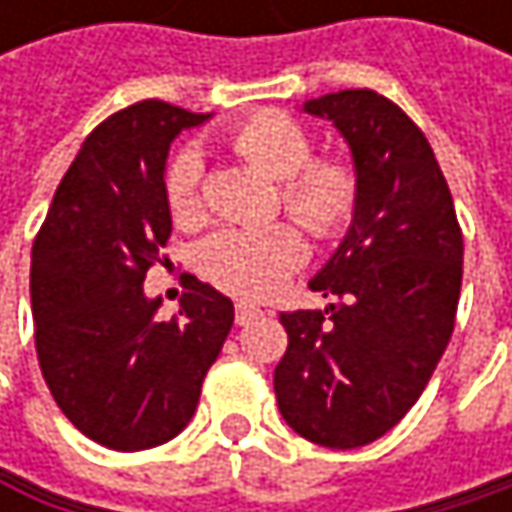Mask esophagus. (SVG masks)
Instances as JSON below:
<instances>
[{
    "label": "esophagus",
    "instance_id": "1",
    "mask_svg": "<svg viewBox=\"0 0 512 512\" xmlns=\"http://www.w3.org/2000/svg\"><path fill=\"white\" fill-rule=\"evenodd\" d=\"M255 317H260V308L257 305H252V302H237V323L240 326L252 323Z\"/></svg>",
    "mask_w": 512,
    "mask_h": 512
}]
</instances>
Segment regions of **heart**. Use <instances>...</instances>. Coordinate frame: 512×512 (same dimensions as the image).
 Here are the masks:
<instances>
[{"instance_id": "b5f03b06", "label": "heart", "mask_w": 512, "mask_h": 512, "mask_svg": "<svg viewBox=\"0 0 512 512\" xmlns=\"http://www.w3.org/2000/svg\"><path fill=\"white\" fill-rule=\"evenodd\" d=\"M231 148L272 180H281L287 213L317 240L338 237L356 213V174L341 159H311L314 142L308 130L281 112H260L231 133ZM201 159L180 151L165 171V198L177 225L201 219ZM305 260V243L296 228H228L213 234L201 252L198 269L216 287L260 299L275 293L287 275Z\"/></svg>"}]
</instances>
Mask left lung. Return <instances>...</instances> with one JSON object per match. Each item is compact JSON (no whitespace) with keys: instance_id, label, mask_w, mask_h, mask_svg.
<instances>
[{"instance_id":"1","label":"left lung","mask_w":512,"mask_h":512,"mask_svg":"<svg viewBox=\"0 0 512 512\" xmlns=\"http://www.w3.org/2000/svg\"><path fill=\"white\" fill-rule=\"evenodd\" d=\"M332 121L356 171L353 222L308 281L323 311L281 314L287 353L275 400L308 442L350 451L385 436L421 397L445 353L462 284V231L424 133L376 91L305 100Z\"/></svg>"}]
</instances>
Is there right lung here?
Masks as SVG:
<instances>
[{"instance_id": "right-lung-1", "label": "right lung", "mask_w": 512, "mask_h": 512, "mask_svg": "<svg viewBox=\"0 0 512 512\" xmlns=\"http://www.w3.org/2000/svg\"><path fill=\"white\" fill-rule=\"evenodd\" d=\"M213 115L142 100L106 118L61 177L32 246V317L58 409L91 442L148 451L195 415L234 326V302L192 278L180 314L156 320L145 275L171 237L165 159Z\"/></svg>"}]
</instances>
